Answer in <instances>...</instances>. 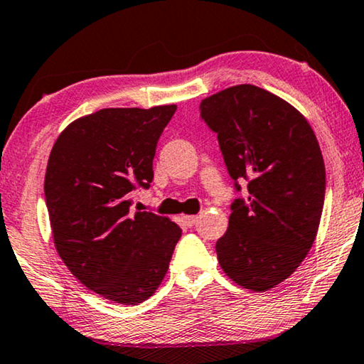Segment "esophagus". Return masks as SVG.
Returning <instances> with one entry per match:
<instances>
[{
    "mask_svg": "<svg viewBox=\"0 0 364 364\" xmlns=\"http://www.w3.org/2000/svg\"><path fill=\"white\" fill-rule=\"evenodd\" d=\"M182 221L186 223L187 226H193L197 223V216L195 215H182Z\"/></svg>",
    "mask_w": 364,
    "mask_h": 364,
    "instance_id": "esophagus-1",
    "label": "esophagus"
}]
</instances>
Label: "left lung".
<instances>
[{"label": "left lung", "mask_w": 364, "mask_h": 364, "mask_svg": "<svg viewBox=\"0 0 364 364\" xmlns=\"http://www.w3.org/2000/svg\"><path fill=\"white\" fill-rule=\"evenodd\" d=\"M200 110L236 188L247 181L249 192L231 205L218 262L234 283L267 291L293 275L316 240L326 197L321 146L298 109L252 85L223 89Z\"/></svg>", "instance_id": "obj_1"}]
</instances>
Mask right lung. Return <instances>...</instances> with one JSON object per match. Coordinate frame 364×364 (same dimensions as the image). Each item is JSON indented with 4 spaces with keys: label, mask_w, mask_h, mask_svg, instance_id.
<instances>
[{
    "label": "right lung",
    "mask_w": 364,
    "mask_h": 364,
    "mask_svg": "<svg viewBox=\"0 0 364 364\" xmlns=\"http://www.w3.org/2000/svg\"><path fill=\"white\" fill-rule=\"evenodd\" d=\"M176 109H100L71 122L50 153L43 190L55 249L86 288L115 303L153 296L181 239L169 218L130 211L132 190L153 181Z\"/></svg>",
    "instance_id": "1"
}]
</instances>
